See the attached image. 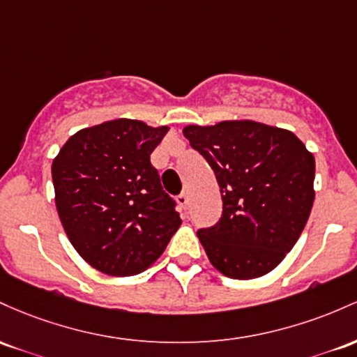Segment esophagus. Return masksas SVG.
<instances>
[{
  "label": "esophagus",
  "instance_id": "34e87169",
  "mask_svg": "<svg viewBox=\"0 0 357 357\" xmlns=\"http://www.w3.org/2000/svg\"><path fill=\"white\" fill-rule=\"evenodd\" d=\"M177 202L180 204V206L185 207V209H187V206H189V194H187V192H182V194H180L177 197Z\"/></svg>",
  "mask_w": 357,
  "mask_h": 357
}]
</instances>
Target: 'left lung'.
<instances>
[{"label": "left lung", "instance_id": "left-lung-1", "mask_svg": "<svg viewBox=\"0 0 357 357\" xmlns=\"http://www.w3.org/2000/svg\"><path fill=\"white\" fill-rule=\"evenodd\" d=\"M222 197L221 219L197 236L222 275L251 280L290 253L314 204L315 160L291 131L255 121L185 126Z\"/></svg>", "mask_w": 357, "mask_h": 357}]
</instances>
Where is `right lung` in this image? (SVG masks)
<instances>
[{"label": "right lung", "instance_id": "right-lung-1", "mask_svg": "<svg viewBox=\"0 0 357 357\" xmlns=\"http://www.w3.org/2000/svg\"><path fill=\"white\" fill-rule=\"evenodd\" d=\"M168 131L114 119L70 136L52 163L55 204L77 253L113 276L143 271L182 224L150 155Z\"/></svg>", "mask_w": 357, "mask_h": 357}]
</instances>
